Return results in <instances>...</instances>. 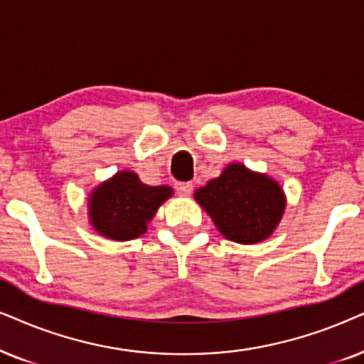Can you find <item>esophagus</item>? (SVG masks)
Segmentation results:
<instances>
[{"mask_svg":"<svg viewBox=\"0 0 364 364\" xmlns=\"http://www.w3.org/2000/svg\"><path fill=\"white\" fill-rule=\"evenodd\" d=\"M174 188H176L179 196H190L191 191H193L191 183H176Z\"/></svg>","mask_w":364,"mask_h":364,"instance_id":"34e87169","label":"esophagus"}]
</instances>
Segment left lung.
I'll use <instances>...</instances> for the list:
<instances>
[{
  "instance_id": "left-lung-1",
  "label": "left lung",
  "mask_w": 364,
  "mask_h": 364,
  "mask_svg": "<svg viewBox=\"0 0 364 364\" xmlns=\"http://www.w3.org/2000/svg\"><path fill=\"white\" fill-rule=\"evenodd\" d=\"M195 200L225 238L241 245L269 238L287 208L284 193L273 178L240 163L228 164L220 176L196 190Z\"/></svg>"
}]
</instances>
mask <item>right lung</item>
<instances>
[{
	"label": "right lung",
	"instance_id": "1",
	"mask_svg": "<svg viewBox=\"0 0 364 364\" xmlns=\"http://www.w3.org/2000/svg\"><path fill=\"white\" fill-rule=\"evenodd\" d=\"M173 196L169 186H148L133 171H119L90 195L88 216L101 236L129 241L146 232L158 208Z\"/></svg>",
	"mask_w": 364,
	"mask_h": 364
}]
</instances>
